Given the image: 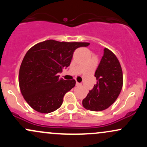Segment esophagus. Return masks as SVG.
I'll return each mask as SVG.
<instances>
[{
	"mask_svg": "<svg viewBox=\"0 0 147 147\" xmlns=\"http://www.w3.org/2000/svg\"><path fill=\"white\" fill-rule=\"evenodd\" d=\"M82 85V84H80V83H79V82H76V86H81Z\"/></svg>",
	"mask_w": 147,
	"mask_h": 147,
	"instance_id": "esophagus-1",
	"label": "esophagus"
}]
</instances>
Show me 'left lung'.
<instances>
[{
  "label": "left lung",
  "instance_id": "left-lung-1",
  "mask_svg": "<svg viewBox=\"0 0 147 147\" xmlns=\"http://www.w3.org/2000/svg\"><path fill=\"white\" fill-rule=\"evenodd\" d=\"M97 84L89 91L82 104L87 110L101 111L112 105L119 96L123 86V74L115 55L104 48V55L96 70Z\"/></svg>",
  "mask_w": 147,
  "mask_h": 147
}]
</instances>
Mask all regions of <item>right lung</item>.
<instances>
[{
	"label": "right lung",
	"mask_w": 147,
	"mask_h": 147,
	"mask_svg": "<svg viewBox=\"0 0 147 147\" xmlns=\"http://www.w3.org/2000/svg\"><path fill=\"white\" fill-rule=\"evenodd\" d=\"M89 45L47 40L27 52L20 67L18 83L25 100L34 110L49 113L61 106L64 95L76 82L60 79L58 73L70 65L76 49Z\"/></svg>",
	"instance_id": "add662e5"
}]
</instances>
